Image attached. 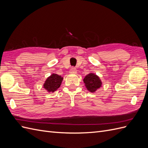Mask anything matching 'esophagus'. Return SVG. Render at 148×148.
I'll list each match as a JSON object with an SVG mask.
<instances>
[{"mask_svg":"<svg viewBox=\"0 0 148 148\" xmlns=\"http://www.w3.org/2000/svg\"><path fill=\"white\" fill-rule=\"evenodd\" d=\"M70 73H71V74H77V70H76V69L72 68V69H71V70H70Z\"/></svg>","mask_w":148,"mask_h":148,"instance_id":"1","label":"esophagus"}]
</instances>
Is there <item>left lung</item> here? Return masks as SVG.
Returning <instances> with one entry per match:
<instances>
[{
	"mask_svg": "<svg viewBox=\"0 0 148 148\" xmlns=\"http://www.w3.org/2000/svg\"><path fill=\"white\" fill-rule=\"evenodd\" d=\"M83 82L87 90L91 92H96L102 86V82L100 78L94 73H90L85 76Z\"/></svg>",
	"mask_w": 148,
	"mask_h": 148,
	"instance_id": "1",
	"label": "left lung"
}]
</instances>
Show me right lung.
Listing matches in <instances>:
<instances>
[{
  "label": "right lung",
  "instance_id": "obj_1",
  "mask_svg": "<svg viewBox=\"0 0 148 148\" xmlns=\"http://www.w3.org/2000/svg\"><path fill=\"white\" fill-rule=\"evenodd\" d=\"M63 81V77L60 75L53 73L46 79L43 84V88L49 92H53L57 90Z\"/></svg>",
  "mask_w": 148,
  "mask_h": 148
}]
</instances>
